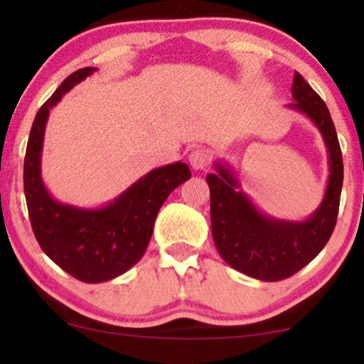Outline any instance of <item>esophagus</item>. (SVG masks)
<instances>
[{"instance_id":"obj_1","label":"esophagus","mask_w":364,"mask_h":364,"mask_svg":"<svg viewBox=\"0 0 364 364\" xmlns=\"http://www.w3.org/2000/svg\"><path fill=\"white\" fill-rule=\"evenodd\" d=\"M188 161H190L191 168L193 169H207L208 164H210V152L207 149H195L191 150L190 156H188Z\"/></svg>"}]
</instances>
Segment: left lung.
Segmentation results:
<instances>
[{"mask_svg": "<svg viewBox=\"0 0 364 364\" xmlns=\"http://www.w3.org/2000/svg\"><path fill=\"white\" fill-rule=\"evenodd\" d=\"M292 109L303 112L320 129L328 152V183L320 207L306 220H281L262 214L240 186L231 169L215 162L208 174L212 236L217 252L232 269L258 281L291 277L318 255L332 236L339 214L344 164L328 107L298 72L292 80Z\"/></svg>", "mask_w": 364, "mask_h": 364, "instance_id": "left-lung-1", "label": "left lung"}]
</instances>
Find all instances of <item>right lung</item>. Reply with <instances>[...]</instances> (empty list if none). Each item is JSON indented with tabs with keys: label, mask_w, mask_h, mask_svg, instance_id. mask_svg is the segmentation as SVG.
<instances>
[{
	"label": "right lung",
	"mask_w": 364,
	"mask_h": 364,
	"mask_svg": "<svg viewBox=\"0 0 364 364\" xmlns=\"http://www.w3.org/2000/svg\"><path fill=\"white\" fill-rule=\"evenodd\" d=\"M95 68L77 70L43 104L32 123L23 161V190L37 243L65 272L82 282L118 277L144 257L159 208L171 191L191 178L185 162L152 169L114 202L80 208L56 202L41 178V152L49 109Z\"/></svg>",
	"instance_id": "add662e5"
}]
</instances>
